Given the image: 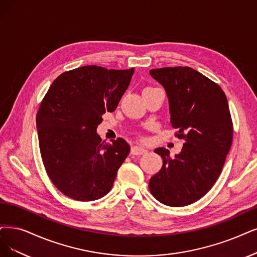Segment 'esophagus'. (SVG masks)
Masks as SVG:
<instances>
[{
    "mask_svg": "<svg viewBox=\"0 0 257 257\" xmlns=\"http://www.w3.org/2000/svg\"><path fill=\"white\" fill-rule=\"evenodd\" d=\"M147 154V150L141 146H132L131 147V155L134 156H141Z\"/></svg>",
    "mask_w": 257,
    "mask_h": 257,
    "instance_id": "esophagus-1",
    "label": "esophagus"
}]
</instances>
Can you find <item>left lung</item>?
Returning a JSON list of instances; mask_svg holds the SVG:
<instances>
[{
    "instance_id": "1",
    "label": "left lung",
    "mask_w": 257,
    "mask_h": 257,
    "mask_svg": "<svg viewBox=\"0 0 257 257\" xmlns=\"http://www.w3.org/2000/svg\"><path fill=\"white\" fill-rule=\"evenodd\" d=\"M149 73L164 87L170 122L185 141L175 157L164 147L155 149L163 165L150 178L149 189L161 203L185 206L202 198L221 173L233 140L229 104L219 85L188 66Z\"/></svg>"
}]
</instances>
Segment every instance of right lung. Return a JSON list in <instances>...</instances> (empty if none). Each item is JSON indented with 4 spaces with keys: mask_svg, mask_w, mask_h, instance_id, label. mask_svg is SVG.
<instances>
[{
    "mask_svg": "<svg viewBox=\"0 0 257 257\" xmlns=\"http://www.w3.org/2000/svg\"><path fill=\"white\" fill-rule=\"evenodd\" d=\"M134 72L81 66L59 75L41 101L36 122L43 165L53 184L74 200L107 195L130 153L125 140L108 144L96 129L102 114L116 109Z\"/></svg>",
    "mask_w": 257,
    "mask_h": 257,
    "instance_id": "1",
    "label": "right lung"
}]
</instances>
